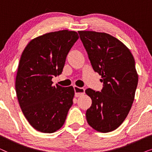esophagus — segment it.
<instances>
[{"instance_id":"esophagus-1","label":"esophagus","mask_w":152,"mask_h":152,"mask_svg":"<svg viewBox=\"0 0 152 152\" xmlns=\"http://www.w3.org/2000/svg\"><path fill=\"white\" fill-rule=\"evenodd\" d=\"M74 89H75V96L76 97H80V96H81V95L84 94V91H85L84 88H80V87L75 86Z\"/></svg>"}]
</instances>
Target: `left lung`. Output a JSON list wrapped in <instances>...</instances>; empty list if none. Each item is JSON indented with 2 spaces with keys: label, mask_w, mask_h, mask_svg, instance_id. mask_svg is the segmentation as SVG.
Instances as JSON below:
<instances>
[{
  "label": "left lung",
  "mask_w": 152,
  "mask_h": 152,
  "mask_svg": "<svg viewBox=\"0 0 152 152\" xmlns=\"http://www.w3.org/2000/svg\"><path fill=\"white\" fill-rule=\"evenodd\" d=\"M78 33L93 70L104 84L101 92L85 91L92 99L86 113L87 122L97 132H112L124 122L134 102L138 81L134 58L122 41L107 33Z\"/></svg>",
  "instance_id": "1"
}]
</instances>
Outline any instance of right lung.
<instances>
[{
  "label": "right lung",
  "instance_id": "1",
  "mask_svg": "<svg viewBox=\"0 0 152 152\" xmlns=\"http://www.w3.org/2000/svg\"><path fill=\"white\" fill-rule=\"evenodd\" d=\"M78 39L75 31L48 32L32 39L23 51L15 82L16 95L24 116L39 132L59 130L73 104V87L55 86L52 79L61 74L66 56Z\"/></svg>",
  "mask_w": 152,
  "mask_h": 152
}]
</instances>
